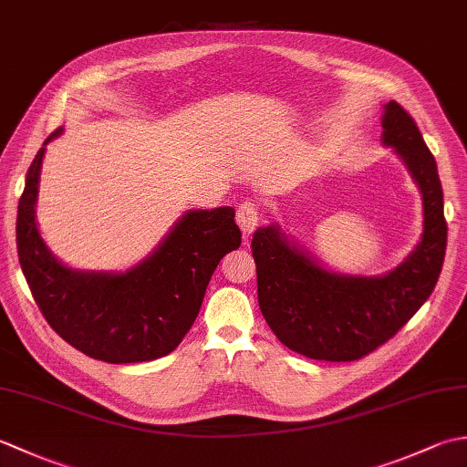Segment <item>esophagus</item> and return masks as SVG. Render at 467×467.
Segmentation results:
<instances>
[{
    "label": "esophagus",
    "instance_id": "1",
    "mask_svg": "<svg viewBox=\"0 0 467 467\" xmlns=\"http://www.w3.org/2000/svg\"><path fill=\"white\" fill-rule=\"evenodd\" d=\"M236 224L241 226L243 234H251L259 226V211L253 202H243L236 208Z\"/></svg>",
    "mask_w": 467,
    "mask_h": 467
}]
</instances>
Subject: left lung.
Returning a JSON list of instances; mask_svg holds the SVG:
<instances>
[{"label":"left lung","mask_w":467,"mask_h":467,"mask_svg":"<svg viewBox=\"0 0 467 467\" xmlns=\"http://www.w3.org/2000/svg\"><path fill=\"white\" fill-rule=\"evenodd\" d=\"M385 146L408 166L423 201V234L393 271L381 276L327 271L276 224L256 228L259 306L291 351L319 361H355L389 341L430 299L441 273L448 224L438 164L413 118L391 100L381 116Z\"/></svg>","instance_id":"1"}]
</instances>
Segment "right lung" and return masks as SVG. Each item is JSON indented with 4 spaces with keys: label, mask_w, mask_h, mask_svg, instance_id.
<instances>
[{
    "label": "right lung",
    "mask_w": 467,
    "mask_h": 467,
    "mask_svg": "<svg viewBox=\"0 0 467 467\" xmlns=\"http://www.w3.org/2000/svg\"><path fill=\"white\" fill-rule=\"evenodd\" d=\"M46 138L26 174L17 204V256L39 311L78 351L106 363L152 361L174 351L191 329L208 281L241 246L234 208L188 211L162 243L126 273L76 271L47 249L36 223Z\"/></svg>",
    "instance_id": "1"
}]
</instances>
